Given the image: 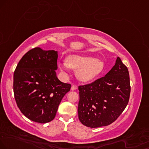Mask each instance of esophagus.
<instances>
[{
    "instance_id": "34e87169",
    "label": "esophagus",
    "mask_w": 149,
    "mask_h": 149,
    "mask_svg": "<svg viewBox=\"0 0 149 149\" xmlns=\"http://www.w3.org/2000/svg\"><path fill=\"white\" fill-rule=\"evenodd\" d=\"M77 89V86L72 85L71 86V91H76Z\"/></svg>"
}]
</instances>
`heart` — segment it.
<instances>
[{
	"instance_id": "obj_1",
	"label": "heart",
	"mask_w": 149,
	"mask_h": 149,
	"mask_svg": "<svg viewBox=\"0 0 149 149\" xmlns=\"http://www.w3.org/2000/svg\"><path fill=\"white\" fill-rule=\"evenodd\" d=\"M61 72L68 77L71 68L77 71L78 79L82 82H88L98 77L104 68L103 61L91 56L71 55L68 60L58 63Z\"/></svg>"
}]
</instances>
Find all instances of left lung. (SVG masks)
<instances>
[{
  "instance_id": "obj_1",
  "label": "left lung",
  "mask_w": 149,
  "mask_h": 149,
  "mask_svg": "<svg viewBox=\"0 0 149 149\" xmlns=\"http://www.w3.org/2000/svg\"><path fill=\"white\" fill-rule=\"evenodd\" d=\"M78 116L84 126L97 128L111 124L125 109L131 93L127 67L117 57L103 77L79 86Z\"/></svg>"
}]
</instances>
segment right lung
<instances>
[{
    "mask_svg": "<svg viewBox=\"0 0 149 149\" xmlns=\"http://www.w3.org/2000/svg\"><path fill=\"white\" fill-rule=\"evenodd\" d=\"M58 52L30 49L14 73V94L21 113L33 122L44 124L56 116L61 101L71 85L56 77Z\"/></svg>",
    "mask_w": 149,
    "mask_h": 149,
    "instance_id": "1",
    "label": "right lung"
}]
</instances>
